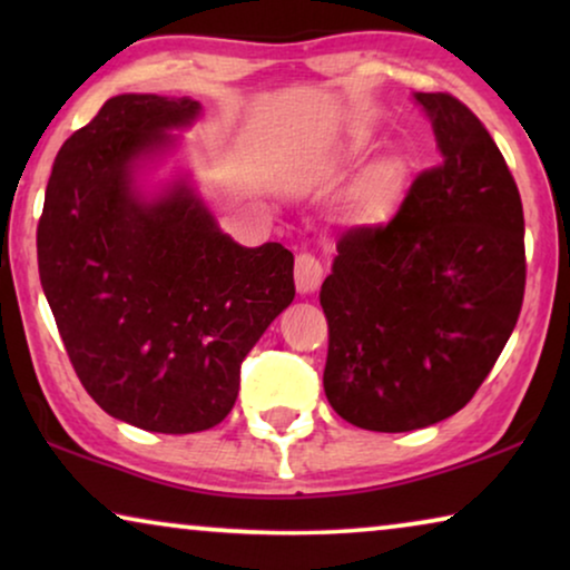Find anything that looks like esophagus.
<instances>
[{"mask_svg": "<svg viewBox=\"0 0 570 570\" xmlns=\"http://www.w3.org/2000/svg\"><path fill=\"white\" fill-rule=\"evenodd\" d=\"M324 267L316 256L311 254H298L295 256V285H298V293L308 295L314 293L318 285H322Z\"/></svg>", "mask_w": 570, "mask_h": 570, "instance_id": "34e87169", "label": "esophagus"}]
</instances>
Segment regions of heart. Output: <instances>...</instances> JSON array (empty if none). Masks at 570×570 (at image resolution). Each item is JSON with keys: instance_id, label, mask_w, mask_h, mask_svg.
<instances>
[{"instance_id": "1", "label": "heart", "mask_w": 570, "mask_h": 570, "mask_svg": "<svg viewBox=\"0 0 570 570\" xmlns=\"http://www.w3.org/2000/svg\"><path fill=\"white\" fill-rule=\"evenodd\" d=\"M365 153H368V139H363L361 135H353L347 139L345 150H342V163H345V166H355V163H361L365 158ZM402 178H404V170L400 160L389 158V160L376 163V166L363 176V181L357 186L353 197V209L357 213V217H363V220L368 223H376L381 217L392 213L396 199H400Z\"/></svg>"}]
</instances>
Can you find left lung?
I'll return each mask as SVG.
<instances>
[{"label": "left lung", "mask_w": 570, "mask_h": 570, "mask_svg": "<svg viewBox=\"0 0 570 570\" xmlns=\"http://www.w3.org/2000/svg\"><path fill=\"white\" fill-rule=\"evenodd\" d=\"M441 163L400 213L337 240L322 285L330 322L324 392L365 431L404 433L464 407L493 368L524 301V209L482 121L446 92H415Z\"/></svg>", "instance_id": "1"}]
</instances>
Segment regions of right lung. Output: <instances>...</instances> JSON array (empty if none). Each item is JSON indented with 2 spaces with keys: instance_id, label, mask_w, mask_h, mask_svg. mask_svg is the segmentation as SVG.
<instances>
[{
  "instance_id": "right-lung-1",
  "label": "right lung",
  "mask_w": 570,
  "mask_h": 570,
  "mask_svg": "<svg viewBox=\"0 0 570 570\" xmlns=\"http://www.w3.org/2000/svg\"><path fill=\"white\" fill-rule=\"evenodd\" d=\"M199 116L191 98H108L61 145L38 223V272L77 379L153 433L225 420L240 363L295 298L283 244H236L189 176L158 191L139 181Z\"/></svg>"
}]
</instances>
